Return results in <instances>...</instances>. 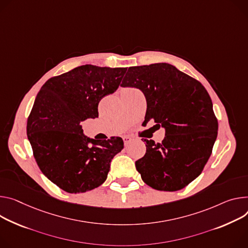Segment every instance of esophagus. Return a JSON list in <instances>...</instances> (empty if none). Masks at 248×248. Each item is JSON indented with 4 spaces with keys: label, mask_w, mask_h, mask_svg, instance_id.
<instances>
[{
    "label": "esophagus",
    "mask_w": 248,
    "mask_h": 248,
    "mask_svg": "<svg viewBox=\"0 0 248 248\" xmlns=\"http://www.w3.org/2000/svg\"><path fill=\"white\" fill-rule=\"evenodd\" d=\"M123 140H124V145H125V146L128 145V144L131 142V140H132V139H131L130 137H127V136L124 137Z\"/></svg>",
    "instance_id": "1"
}]
</instances>
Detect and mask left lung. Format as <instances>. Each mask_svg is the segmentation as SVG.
<instances>
[{
  "mask_svg": "<svg viewBox=\"0 0 248 248\" xmlns=\"http://www.w3.org/2000/svg\"><path fill=\"white\" fill-rule=\"evenodd\" d=\"M143 92L145 121L165 128L160 143L145 140L146 152L136 161L143 182L174 192L189 185L204 169L217 136L212 99L198 80L168 63L129 67L121 85Z\"/></svg>",
  "mask_w": 248,
  "mask_h": 248,
  "instance_id": "8db88e82",
  "label": "left lung"
}]
</instances>
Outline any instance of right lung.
I'll use <instances>...</instances> for the list:
<instances>
[{
  "label": "right lung",
  "instance_id": "right-lung-1",
  "mask_svg": "<svg viewBox=\"0 0 248 248\" xmlns=\"http://www.w3.org/2000/svg\"><path fill=\"white\" fill-rule=\"evenodd\" d=\"M126 68L83 65L43 84L28 119L27 133L34 159L52 183L68 193L102 185L121 138L106 140L83 134L81 122L99 117L98 105L119 88Z\"/></svg>",
  "mask_w": 248,
  "mask_h": 248
}]
</instances>
